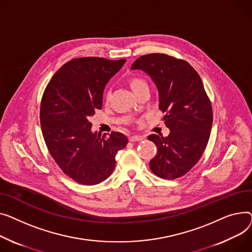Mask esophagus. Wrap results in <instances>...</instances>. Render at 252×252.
Returning <instances> with one entry per match:
<instances>
[{
  "label": "esophagus",
  "instance_id": "esophagus-1",
  "mask_svg": "<svg viewBox=\"0 0 252 252\" xmlns=\"http://www.w3.org/2000/svg\"><path fill=\"white\" fill-rule=\"evenodd\" d=\"M143 138L139 135H132L129 137V141L131 142H134V141H141Z\"/></svg>",
  "mask_w": 252,
  "mask_h": 252
}]
</instances>
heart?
I'll return each mask as SVG.
<instances>
[{"mask_svg": "<svg viewBox=\"0 0 252 252\" xmlns=\"http://www.w3.org/2000/svg\"><path fill=\"white\" fill-rule=\"evenodd\" d=\"M129 85L131 87L132 92H135L136 90H138V88L146 85L145 82L141 79V78H138V77H132L129 79ZM108 97V95H107Z\"/></svg>", "mask_w": 252, "mask_h": 252, "instance_id": "obj_1", "label": "heart"}]
</instances>
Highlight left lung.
Wrapping results in <instances>:
<instances>
[{
  "label": "left lung",
  "mask_w": 252,
  "mask_h": 252,
  "mask_svg": "<svg viewBox=\"0 0 252 252\" xmlns=\"http://www.w3.org/2000/svg\"><path fill=\"white\" fill-rule=\"evenodd\" d=\"M131 69L143 71L156 84L170 129L166 137H147L158 147L150 168L162 179L179 178L198 161L212 130L213 110L201 78L189 63L165 54L141 56Z\"/></svg>",
  "instance_id": "obj_1"
}]
</instances>
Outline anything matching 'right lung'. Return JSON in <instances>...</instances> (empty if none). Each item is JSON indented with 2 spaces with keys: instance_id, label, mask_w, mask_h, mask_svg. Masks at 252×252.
Instances as JSON below:
<instances>
[{
  "instance_id": "1",
  "label": "right lung",
  "mask_w": 252,
  "mask_h": 252,
  "mask_svg": "<svg viewBox=\"0 0 252 252\" xmlns=\"http://www.w3.org/2000/svg\"><path fill=\"white\" fill-rule=\"evenodd\" d=\"M97 57L74 59L59 69L43 93L40 126L48 150L62 171L80 184L95 185L112 174L128 139L93 132L91 118L102 106L103 90L125 64Z\"/></svg>"
}]
</instances>
